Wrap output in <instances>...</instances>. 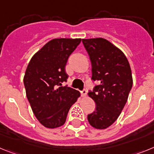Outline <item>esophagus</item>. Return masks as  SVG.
I'll use <instances>...</instances> for the list:
<instances>
[{
  "label": "esophagus",
  "instance_id": "obj_1",
  "mask_svg": "<svg viewBox=\"0 0 154 154\" xmlns=\"http://www.w3.org/2000/svg\"><path fill=\"white\" fill-rule=\"evenodd\" d=\"M81 95H82L83 97H85L87 96V91L86 90H83L81 91Z\"/></svg>",
  "mask_w": 154,
  "mask_h": 154
}]
</instances>
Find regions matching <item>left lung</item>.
<instances>
[{
    "label": "left lung",
    "mask_w": 154,
    "mask_h": 154,
    "mask_svg": "<svg viewBox=\"0 0 154 154\" xmlns=\"http://www.w3.org/2000/svg\"><path fill=\"white\" fill-rule=\"evenodd\" d=\"M82 42L91 61L92 79L100 83L88 92L96 103L88 122L105 129L116 121L128 100L133 86L130 65L123 52L105 38H83Z\"/></svg>",
    "instance_id": "left-lung-1"
}]
</instances>
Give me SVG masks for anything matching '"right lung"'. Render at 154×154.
Listing matches in <instances>:
<instances>
[{"instance_id":"1","label":"right lung","mask_w":154,"mask_h":154,"mask_svg":"<svg viewBox=\"0 0 154 154\" xmlns=\"http://www.w3.org/2000/svg\"><path fill=\"white\" fill-rule=\"evenodd\" d=\"M81 42V38L50 40L28 64L23 79L26 96L35 116L46 128L63 125L70 107L81 96L78 91L62 86L68 77V58Z\"/></svg>"}]
</instances>
